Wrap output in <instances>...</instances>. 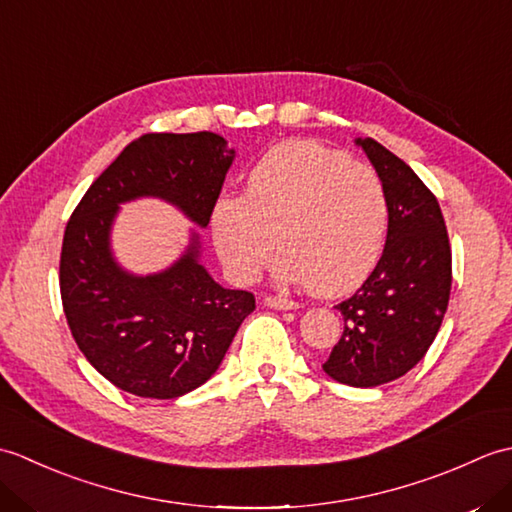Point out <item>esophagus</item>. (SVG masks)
<instances>
[{
    "label": "esophagus",
    "mask_w": 512,
    "mask_h": 512,
    "mask_svg": "<svg viewBox=\"0 0 512 512\" xmlns=\"http://www.w3.org/2000/svg\"><path fill=\"white\" fill-rule=\"evenodd\" d=\"M264 303L268 308H275V310H295V308H299L297 301L286 299V297H273V295H268L264 299Z\"/></svg>",
    "instance_id": "esophagus-1"
}]
</instances>
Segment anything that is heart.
<instances>
[{"instance_id":"heart-1","label":"heart","mask_w":512,"mask_h":512,"mask_svg":"<svg viewBox=\"0 0 512 512\" xmlns=\"http://www.w3.org/2000/svg\"><path fill=\"white\" fill-rule=\"evenodd\" d=\"M387 224L376 171L312 140L270 149L248 171L242 195H220L211 209L217 255L233 279L253 281L277 244L279 277L323 297L363 284L383 253Z\"/></svg>"}]
</instances>
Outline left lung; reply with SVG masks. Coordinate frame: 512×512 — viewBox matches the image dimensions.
I'll return each instance as SVG.
<instances>
[{
	"label": "left lung",
	"instance_id": "1",
	"mask_svg": "<svg viewBox=\"0 0 512 512\" xmlns=\"http://www.w3.org/2000/svg\"><path fill=\"white\" fill-rule=\"evenodd\" d=\"M383 182L387 242L372 275L350 299L343 336L323 372L343 385L378 387L422 361L451 295V246L440 204L405 160L374 138H356Z\"/></svg>",
	"mask_w": 512,
	"mask_h": 512
}]
</instances>
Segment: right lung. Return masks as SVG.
I'll list each match as a JSON object with an SVG mask.
<instances>
[{
  "label": "right lung",
  "instance_id": "obj_1",
  "mask_svg": "<svg viewBox=\"0 0 512 512\" xmlns=\"http://www.w3.org/2000/svg\"><path fill=\"white\" fill-rule=\"evenodd\" d=\"M233 158L235 149L213 132L140 136L92 182L65 226V319L90 365L127 394L171 400L204 385L255 297L213 281L195 233L162 273H127L110 246L118 206L160 198L204 228Z\"/></svg>",
  "mask_w": 512,
  "mask_h": 512
}]
</instances>
